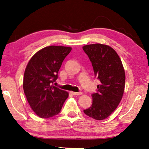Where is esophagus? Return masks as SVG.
Masks as SVG:
<instances>
[{
  "label": "esophagus",
  "instance_id": "1",
  "mask_svg": "<svg viewBox=\"0 0 149 149\" xmlns=\"http://www.w3.org/2000/svg\"><path fill=\"white\" fill-rule=\"evenodd\" d=\"M71 93L74 95H79L81 94V92H74V91H71Z\"/></svg>",
  "mask_w": 149,
  "mask_h": 149
}]
</instances>
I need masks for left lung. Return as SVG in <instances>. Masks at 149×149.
<instances>
[{
  "label": "left lung",
  "instance_id": "left-lung-1",
  "mask_svg": "<svg viewBox=\"0 0 149 149\" xmlns=\"http://www.w3.org/2000/svg\"><path fill=\"white\" fill-rule=\"evenodd\" d=\"M83 49L91 61L95 77L101 82L91 94L93 102L84 109L87 116L96 120L108 117L116 109L124 93L125 74L116 52L107 45H86Z\"/></svg>",
  "mask_w": 149,
  "mask_h": 149
}]
</instances>
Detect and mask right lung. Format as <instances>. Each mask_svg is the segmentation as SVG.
I'll return each instance as SVG.
<instances>
[{
    "instance_id": "right-lung-1",
    "label": "right lung",
    "mask_w": 149,
    "mask_h": 149,
    "mask_svg": "<svg viewBox=\"0 0 149 149\" xmlns=\"http://www.w3.org/2000/svg\"><path fill=\"white\" fill-rule=\"evenodd\" d=\"M72 48L50 46L32 56L26 68L23 89L32 109L41 118L55 116L68 97L67 91L54 86L58 71Z\"/></svg>"
}]
</instances>
